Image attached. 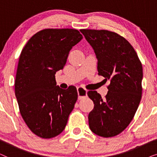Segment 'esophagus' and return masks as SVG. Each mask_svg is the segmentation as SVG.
Returning <instances> with one entry per match:
<instances>
[{
	"mask_svg": "<svg viewBox=\"0 0 157 157\" xmlns=\"http://www.w3.org/2000/svg\"><path fill=\"white\" fill-rule=\"evenodd\" d=\"M77 91H78V99H82V98L87 96V90L82 87L79 86L77 88Z\"/></svg>",
	"mask_w": 157,
	"mask_h": 157,
	"instance_id": "1",
	"label": "esophagus"
}]
</instances>
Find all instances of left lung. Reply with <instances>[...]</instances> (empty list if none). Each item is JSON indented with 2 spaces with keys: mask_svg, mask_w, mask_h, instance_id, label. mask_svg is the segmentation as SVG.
<instances>
[{
  "mask_svg": "<svg viewBox=\"0 0 157 157\" xmlns=\"http://www.w3.org/2000/svg\"><path fill=\"white\" fill-rule=\"evenodd\" d=\"M97 58L98 74L110 80L104 98L96 91L88 96L94 106L89 113L90 129L98 136L113 137L131 123L142 96V64L127 40L107 30L81 29Z\"/></svg>",
  "mask_w": 157,
  "mask_h": 157,
  "instance_id": "obj_1",
  "label": "left lung"
}]
</instances>
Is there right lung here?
<instances>
[{
    "mask_svg": "<svg viewBox=\"0 0 157 157\" xmlns=\"http://www.w3.org/2000/svg\"><path fill=\"white\" fill-rule=\"evenodd\" d=\"M82 38L76 29H46L34 34L21 51L15 94L25 123L40 138L61 134L74 108L76 88L61 89L55 74L65 66L71 49Z\"/></svg>",
    "mask_w": 157,
    "mask_h": 157,
    "instance_id": "1",
    "label": "right lung"
}]
</instances>
